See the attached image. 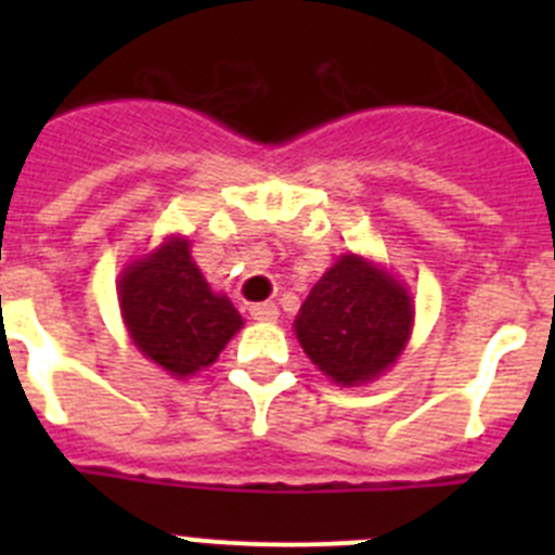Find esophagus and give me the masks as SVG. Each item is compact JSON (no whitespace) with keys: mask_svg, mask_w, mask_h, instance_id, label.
Masks as SVG:
<instances>
[{"mask_svg":"<svg viewBox=\"0 0 555 555\" xmlns=\"http://www.w3.org/2000/svg\"><path fill=\"white\" fill-rule=\"evenodd\" d=\"M278 306L274 302H255V306H249V317L258 322H274L278 320Z\"/></svg>","mask_w":555,"mask_h":555,"instance_id":"1","label":"esophagus"}]
</instances>
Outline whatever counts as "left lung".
I'll return each instance as SVG.
<instances>
[{
	"label": "left lung",
	"instance_id": "left-lung-1",
	"mask_svg": "<svg viewBox=\"0 0 555 555\" xmlns=\"http://www.w3.org/2000/svg\"><path fill=\"white\" fill-rule=\"evenodd\" d=\"M414 325L409 288L361 255H341L302 302L294 333L333 384L361 386L384 375Z\"/></svg>",
	"mask_w": 555,
	"mask_h": 555
}]
</instances>
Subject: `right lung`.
<instances>
[{"mask_svg": "<svg viewBox=\"0 0 555 555\" xmlns=\"http://www.w3.org/2000/svg\"><path fill=\"white\" fill-rule=\"evenodd\" d=\"M116 288L132 345L175 377L214 364L244 325L233 302L210 292L183 235H169L158 249L135 258Z\"/></svg>", "mask_w": 555, "mask_h": 555, "instance_id": "obj_1", "label": "right lung"}]
</instances>
